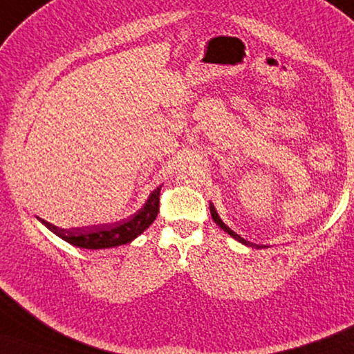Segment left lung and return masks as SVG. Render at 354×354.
Instances as JSON below:
<instances>
[{
    "instance_id": "1",
    "label": "left lung",
    "mask_w": 354,
    "mask_h": 354,
    "mask_svg": "<svg viewBox=\"0 0 354 354\" xmlns=\"http://www.w3.org/2000/svg\"><path fill=\"white\" fill-rule=\"evenodd\" d=\"M209 209H211V215H212V218H214V221H215V223H217L220 227H221V230H223L225 232H227V234H230V236H232V237H234L236 239V241H239V242H241V243H245V245H248V247H251V248H268V247H266V245H256V243H251V242H248V241H245V239L243 237H241V236H239V234H236V232L234 231H232V230H230V227H227L225 223H223V221H221V218L218 217V214H217V211H215V207H214V205H211V206H209Z\"/></svg>"
}]
</instances>
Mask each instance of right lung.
<instances>
[{
    "label": "right lung",
    "instance_id": "obj_1",
    "mask_svg": "<svg viewBox=\"0 0 354 354\" xmlns=\"http://www.w3.org/2000/svg\"><path fill=\"white\" fill-rule=\"evenodd\" d=\"M159 195L160 187L151 192L145 206H143L139 212L127 220L118 221V223L62 230V227L48 223V221L41 218L40 221L48 227V230L55 232L56 236L64 239L65 242L75 245V247L88 250L112 248L134 241L137 236H140L142 232L153 223L159 212Z\"/></svg>",
    "mask_w": 354,
    "mask_h": 354
}]
</instances>
